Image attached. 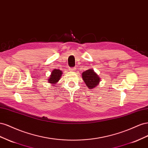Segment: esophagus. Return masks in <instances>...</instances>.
Segmentation results:
<instances>
[{"instance_id": "esophagus-1", "label": "esophagus", "mask_w": 148, "mask_h": 148, "mask_svg": "<svg viewBox=\"0 0 148 148\" xmlns=\"http://www.w3.org/2000/svg\"><path fill=\"white\" fill-rule=\"evenodd\" d=\"M75 67H73V68H70L69 69V71H71V72H74V71H75Z\"/></svg>"}]
</instances>
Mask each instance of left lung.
Masks as SVG:
<instances>
[{"label":"left lung","instance_id":"obj_1","mask_svg":"<svg viewBox=\"0 0 148 148\" xmlns=\"http://www.w3.org/2000/svg\"><path fill=\"white\" fill-rule=\"evenodd\" d=\"M82 77L87 87L90 89H93L99 86L100 81V77L92 69H89L83 72Z\"/></svg>","mask_w":148,"mask_h":148}]
</instances>
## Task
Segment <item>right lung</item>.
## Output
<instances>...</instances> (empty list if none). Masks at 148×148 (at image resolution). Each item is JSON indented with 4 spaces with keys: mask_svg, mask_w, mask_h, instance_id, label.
Here are the masks:
<instances>
[{
    "mask_svg": "<svg viewBox=\"0 0 148 148\" xmlns=\"http://www.w3.org/2000/svg\"><path fill=\"white\" fill-rule=\"evenodd\" d=\"M62 74V71L60 69H54L52 71L48 79V82L51 84H52L53 86H55L58 82L60 81L61 75Z\"/></svg>",
    "mask_w": 148,
    "mask_h": 148,
    "instance_id": "right-lung-1",
    "label": "right lung"
}]
</instances>
